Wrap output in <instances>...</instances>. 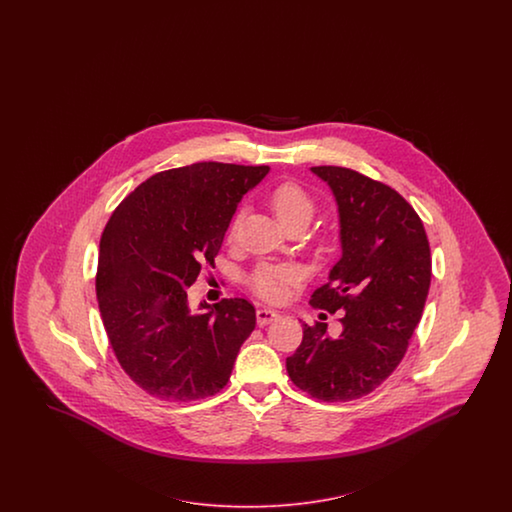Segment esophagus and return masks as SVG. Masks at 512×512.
I'll return each mask as SVG.
<instances>
[{
	"mask_svg": "<svg viewBox=\"0 0 512 512\" xmlns=\"http://www.w3.org/2000/svg\"><path fill=\"white\" fill-rule=\"evenodd\" d=\"M279 317L281 315H279L278 311L270 310V308H261V310L257 311V325H270V323L278 321Z\"/></svg>",
	"mask_w": 512,
	"mask_h": 512,
	"instance_id": "esophagus-1",
	"label": "esophagus"
}]
</instances>
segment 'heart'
<instances>
[{
	"instance_id": "obj_1",
	"label": "heart",
	"mask_w": 512,
	"mask_h": 512,
	"mask_svg": "<svg viewBox=\"0 0 512 512\" xmlns=\"http://www.w3.org/2000/svg\"><path fill=\"white\" fill-rule=\"evenodd\" d=\"M268 206L272 208L274 216L281 223V227L289 229L295 225L306 227L315 214V202L310 195L293 182H283L274 187L268 193ZM238 219H234L229 229V236L236 233ZM296 279V272L289 266H259L251 278V287L264 300H281L287 291V285H291Z\"/></svg>"
}]
</instances>
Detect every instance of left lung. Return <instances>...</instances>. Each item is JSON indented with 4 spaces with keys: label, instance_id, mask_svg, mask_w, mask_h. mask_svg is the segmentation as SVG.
<instances>
[{
    "label": "left lung",
    "instance_id": "8db88e82",
    "mask_svg": "<svg viewBox=\"0 0 512 512\" xmlns=\"http://www.w3.org/2000/svg\"><path fill=\"white\" fill-rule=\"evenodd\" d=\"M330 187L340 216L341 257L311 304L345 311L338 338L326 323L304 325L287 373L323 402L358 400L398 368L419 325L432 279L430 244L398 191L343 167H311Z\"/></svg>",
    "mask_w": 512,
    "mask_h": 512
}]
</instances>
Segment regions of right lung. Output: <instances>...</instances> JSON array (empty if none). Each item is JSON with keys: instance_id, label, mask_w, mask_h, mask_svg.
Segmentation results:
<instances>
[{"instance_id": "add662e5", "label": "right lung", "mask_w": 512, "mask_h": 512, "mask_svg": "<svg viewBox=\"0 0 512 512\" xmlns=\"http://www.w3.org/2000/svg\"><path fill=\"white\" fill-rule=\"evenodd\" d=\"M270 167L193 163L142 182L109 219L95 291L112 351L144 392L165 402L214 396L255 328L244 298L189 308L187 289L214 266L238 202Z\"/></svg>"}]
</instances>
